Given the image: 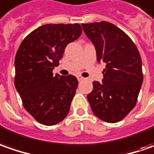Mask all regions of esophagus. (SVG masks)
<instances>
[{"label": "esophagus", "instance_id": "1", "mask_svg": "<svg viewBox=\"0 0 154 154\" xmlns=\"http://www.w3.org/2000/svg\"><path fill=\"white\" fill-rule=\"evenodd\" d=\"M77 79H78V81L80 82V81H82V80H83L84 78H83L82 77H80V76H78V77H77Z\"/></svg>", "mask_w": 154, "mask_h": 154}]
</instances>
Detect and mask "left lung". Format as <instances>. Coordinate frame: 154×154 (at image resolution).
Returning a JSON list of instances; mask_svg holds the SVG:
<instances>
[{"label":"left lung","mask_w":154,"mask_h":154,"mask_svg":"<svg viewBox=\"0 0 154 154\" xmlns=\"http://www.w3.org/2000/svg\"><path fill=\"white\" fill-rule=\"evenodd\" d=\"M96 49L97 61L106 63L102 83L94 81L88 100L94 114L106 123H117L137 102L143 82L141 58L128 35L112 23L82 24Z\"/></svg>","instance_id":"left-lung-1"}]
</instances>
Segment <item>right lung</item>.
I'll return each mask as SVG.
<instances>
[{"label":"right lung","instance_id":"obj_1","mask_svg":"<svg viewBox=\"0 0 154 154\" xmlns=\"http://www.w3.org/2000/svg\"><path fill=\"white\" fill-rule=\"evenodd\" d=\"M82 32L79 24H45L30 32L15 56L14 84L24 109L40 124L51 126L66 117L77 90V77L54 76L65 48Z\"/></svg>","mask_w":154,"mask_h":154}]
</instances>
